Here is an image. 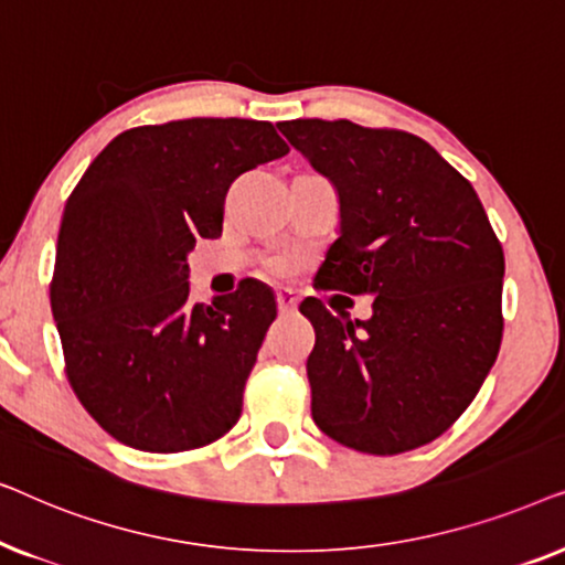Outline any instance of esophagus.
Returning a JSON list of instances; mask_svg holds the SVG:
<instances>
[{"mask_svg": "<svg viewBox=\"0 0 565 565\" xmlns=\"http://www.w3.org/2000/svg\"><path fill=\"white\" fill-rule=\"evenodd\" d=\"M275 298H277V308H280V313H290L292 308L298 306V296L292 288H277Z\"/></svg>", "mask_w": 565, "mask_h": 565, "instance_id": "obj_1", "label": "esophagus"}]
</instances>
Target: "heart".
<instances>
[{
    "label": "heart",
    "mask_w": 565,
    "mask_h": 565,
    "mask_svg": "<svg viewBox=\"0 0 565 565\" xmlns=\"http://www.w3.org/2000/svg\"><path fill=\"white\" fill-rule=\"evenodd\" d=\"M275 267H277V269H282L285 265H282V262H275Z\"/></svg>",
    "instance_id": "obj_1"
}]
</instances>
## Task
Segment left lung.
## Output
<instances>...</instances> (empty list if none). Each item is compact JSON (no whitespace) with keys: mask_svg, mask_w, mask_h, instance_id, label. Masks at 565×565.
I'll list each match as a JSON object with an SVG mask.
<instances>
[{"mask_svg":"<svg viewBox=\"0 0 565 565\" xmlns=\"http://www.w3.org/2000/svg\"><path fill=\"white\" fill-rule=\"evenodd\" d=\"M339 195L321 288L375 296L367 321L300 313L316 427L367 455L437 439L466 412L501 344L504 252L473 184L419 136L352 120L277 122Z\"/></svg>","mask_w":565,"mask_h":565,"instance_id":"8db88e82","label":"left lung"}]
</instances>
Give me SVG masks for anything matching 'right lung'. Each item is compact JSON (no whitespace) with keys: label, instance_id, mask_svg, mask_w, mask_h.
Here are the masks:
<instances>
[{"label":"right lung","instance_id":"1","mask_svg":"<svg viewBox=\"0 0 565 565\" xmlns=\"http://www.w3.org/2000/svg\"><path fill=\"white\" fill-rule=\"evenodd\" d=\"M288 151L267 120L130 128L68 195L51 311L76 398L118 443L195 450L242 416L275 296L246 280L192 306L188 254L221 236L231 182Z\"/></svg>","mask_w":565,"mask_h":565}]
</instances>
